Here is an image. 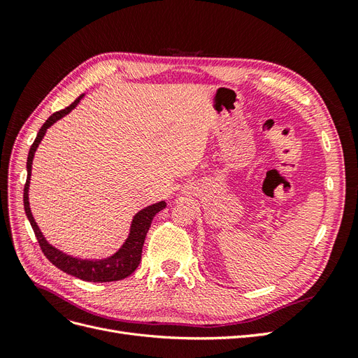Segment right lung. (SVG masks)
<instances>
[{
    "mask_svg": "<svg viewBox=\"0 0 358 358\" xmlns=\"http://www.w3.org/2000/svg\"><path fill=\"white\" fill-rule=\"evenodd\" d=\"M85 94L78 96L69 107L62 109L57 113H53L48 121L43 124V127L38 129V134L34 140V143L29 148V154L27 159V183L24 188V208L27 218L32 227V230L36 233L37 241L41 246L43 254L46 255L49 262L61 268L62 272H66L71 276L79 278L82 280H88V282H113V280H121L127 276L131 275L134 270L137 268L140 259H142V248L145 243V237L146 233L149 231V227L152 224L154 216L162 210L167 206L164 200H161L158 203L149 204L142 210H138L131 220V224H129V230L125 242L121 245V248L116 249V252L112 255L106 257V258H80V257H73L66 252H62L61 249L55 248L50 245L46 237L43 236L41 230L38 229V225L32 216L31 208H29V182H31V170H32V159H34L36 150L38 145L41 143L43 137H45L48 128H50L57 121H59L61 117L69 115L76 106L80 103Z\"/></svg>",
    "mask_w": 358,
    "mask_h": 358,
    "instance_id": "right-lung-1",
    "label": "right lung"
}]
</instances>
